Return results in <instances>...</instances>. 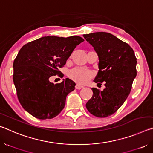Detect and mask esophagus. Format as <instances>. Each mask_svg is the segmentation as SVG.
Here are the masks:
<instances>
[{"mask_svg":"<svg viewBox=\"0 0 153 153\" xmlns=\"http://www.w3.org/2000/svg\"><path fill=\"white\" fill-rule=\"evenodd\" d=\"M82 88H84V86H82V85H80L79 84H77L76 86V88L77 90H80L82 89Z\"/></svg>","mask_w":153,"mask_h":153,"instance_id":"1","label":"esophagus"}]
</instances>
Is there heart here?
<instances>
[{
    "label": "heart",
    "mask_w": 153,
    "mask_h": 153,
    "mask_svg": "<svg viewBox=\"0 0 153 153\" xmlns=\"http://www.w3.org/2000/svg\"><path fill=\"white\" fill-rule=\"evenodd\" d=\"M94 76L93 71L89 69L81 68V67H76L69 72V77L78 84H86Z\"/></svg>",
    "instance_id": "obj_1"
}]
</instances>
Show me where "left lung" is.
I'll use <instances>...</instances> for the list:
<instances>
[{
    "mask_svg": "<svg viewBox=\"0 0 153 153\" xmlns=\"http://www.w3.org/2000/svg\"><path fill=\"white\" fill-rule=\"evenodd\" d=\"M98 56V70L94 82H105L100 91L92 88V98L86 103L88 111L98 117H107L121 107L130 93L137 74L136 58L128 44L107 32L83 35Z\"/></svg>",
    "mask_w": 153,
    "mask_h": 153,
    "instance_id": "1",
    "label": "left lung"
}]
</instances>
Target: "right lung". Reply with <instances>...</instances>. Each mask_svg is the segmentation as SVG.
I'll list each match as a JSON object with an SVG mask.
<instances>
[{"label":"right lung","mask_w":153,"mask_h":153,"mask_svg":"<svg viewBox=\"0 0 153 153\" xmlns=\"http://www.w3.org/2000/svg\"><path fill=\"white\" fill-rule=\"evenodd\" d=\"M84 40L77 36L63 38L45 36L27 43L13 62L14 85L23 108L40 120L58 115L65 105L67 95L76 84L66 78L54 84L49 78L63 74V67L76 46Z\"/></svg>","instance_id":"right-lung-1"}]
</instances>
